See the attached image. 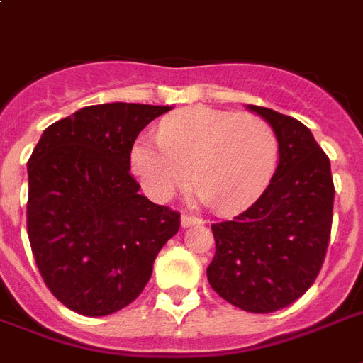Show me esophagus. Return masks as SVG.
Segmentation results:
<instances>
[{"instance_id": "34e87169", "label": "esophagus", "mask_w": 363, "mask_h": 363, "mask_svg": "<svg viewBox=\"0 0 363 363\" xmlns=\"http://www.w3.org/2000/svg\"><path fill=\"white\" fill-rule=\"evenodd\" d=\"M181 224H182V228H190V226H196V224H203V220H201L199 216L182 215L181 216Z\"/></svg>"}]
</instances>
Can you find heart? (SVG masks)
<instances>
[{"label": "heart", "mask_w": 363, "mask_h": 363, "mask_svg": "<svg viewBox=\"0 0 363 363\" xmlns=\"http://www.w3.org/2000/svg\"><path fill=\"white\" fill-rule=\"evenodd\" d=\"M279 137L258 115L192 107L162 122L158 145L139 141L131 165L154 199H169L192 179L196 196L235 211L262 194L275 173Z\"/></svg>", "instance_id": "b5f03b06"}]
</instances>
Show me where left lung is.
<instances>
[{
    "label": "left lung",
    "instance_id": "1",
    "mask_svg": "<svg viewBox=\"0 0 363 363\" xmlns=\"http://www.w3.org/2000/svg\"><path fill=\"white\" fill-rule=\"evenodd\" d=\"M279 137V164L262 196L232 220L211 226L216 252L207 279L248 313H273L301 298L320 273L332 232L330 158L307 125L248 105Z\"/></svg>",
    "mask_w": 363,
    "mask_h": 363
}]
</instances>
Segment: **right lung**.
Segmentation results:
<instances>
[{
	"label": "right lung",
	"mask_w": 363,
	"mask_h": 363,
	"mask_svg": "<svg viewBox=\"0 0 363 363\" xmlns=\"http://www.w3.org/2000/svg\"><path fill=\"white\" fill-rule=\"evenodd\" d=\"M171 107H82L43 131L28 162V238L54 298L84 316L124 309L147 286L160 248L181 228L177 211L139 194L130 154L148 122Z\"/></svg>",
	"instance_id": "add662e5"
}]
</instances>
